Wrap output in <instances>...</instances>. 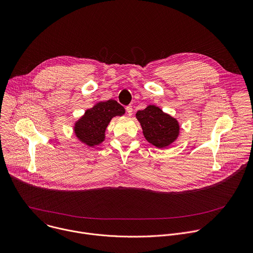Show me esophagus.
<instances>
[{
    "instance_id": "obj_1",
    "label": "esophagus",
    "mask_w": 253,
    "mask_h": 253,
    "mask_svg": "<svg viewBox=\"0 0 253 253\" xmlns=\"http://www.w3.org/2000/svg\"><path fill=\"white\" fill-rule=\"evenodd\" d=\"M126 111H127V113H128V115L129 116H131L132 115V113H133V108H132V106H127L126 107Z\"/></svg>"
}]
</instances>
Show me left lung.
Instances as JSON below:
<instances>
[{
	"label": "left lung",
	"mask_w": 253,
	"mask_h": 253,
	"mask_svg": "<svg viewBox=\"0 0 253 253\" xmlns=\"http://www.w3.org/2000/svg\"><path fill=\"white\" fill-rule=\"evenodd\" d=\"M146 140L157 148L163 149L175 142L180 134L176 118L163 112L156 105H148L136 113Z\"/></svg>",
	"instance_id": "obj_1"
}]
</instances>
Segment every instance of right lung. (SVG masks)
Here are the masks:
<instances>
[{
    "label": "right lung",
    "instance_id": "add662e5",
    "mask_svg": "<svg viewBox=\"0 0 253 253\" xmlns=\"http://www.w3.org/2000/svg\"><path fill=\"white\" fill-rule=\"evenodd\" d=\"M124 113V107L113 99L98 102L75 122L74 134L88 147L99 145L105 140V131L111 119Z\"/></svg>",
    "mask_w": 253,
    "mask_h": 253
}]
</instances>
